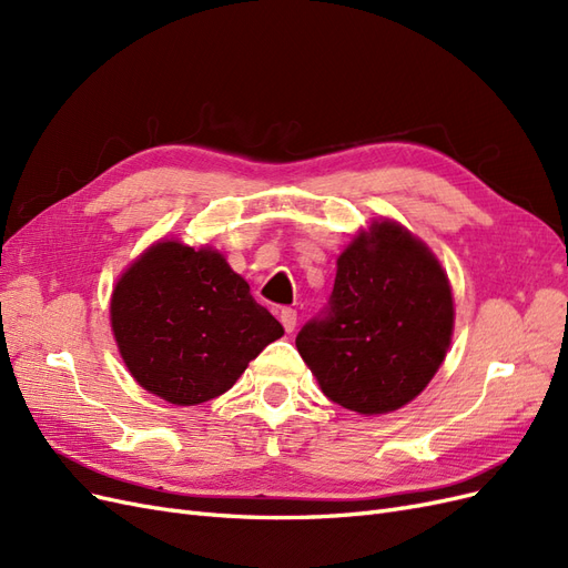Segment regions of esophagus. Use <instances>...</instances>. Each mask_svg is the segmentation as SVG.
I'll use <instances>...</instances> for the list:
<instances>
[{
	"instance_id": "esophagus-1",
	"label": "esophagus",
	"mask_w": 568,
	"mask_h": 568,
	"mask_svg": "<svg viewBox=\"0 0 568 568\" xmlns=\"http://www.w3.org/2000/svg\"><path fill=\"white\" fill-rule=\"evenodd\" d=\"M296 320H298V313L294 311V307H284V311L280 313V322L284 324L286 332L296 329Z\"/></svg>"
}]
</instances>
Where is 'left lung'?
I'll use <instances>...</instances> for the list:
<instances>
[{
  "label": "left lung",
  "instance_id": "8db88e82",
  "mask_svg": "<svg viewBox=\"0 0 568 568\" xmlns=\"http://www.w3.org/2000/svg\"><path fill=\"white\" fill-rule=\"evenodd\" d=\"M455 324L448 274L393 220H374L336 261L329 303L296 336L326 398L359 415L400 409L434 379Z\"/></svg>",
  "mask_w": 568,
  "mask_h": 568
}]
</instances>
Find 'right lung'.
I'll return each instance as SVG.
<instances>
[{"label": "right lung", "mask_w": 568, "mask_h": 568, "mask_svg": "<svg viewBox=\"0 0 568 568\" xmlns=\"http://www.w3.org/2000/svg\"><path fill=\"white\" fill-rule=\"evenodd\" d=\"M111 326L134 382L173 405L230 390L284 329L213 248L163 239L123 272Z\"/></svg>", "instance_id": "right-lung-1"}]
</instances>
